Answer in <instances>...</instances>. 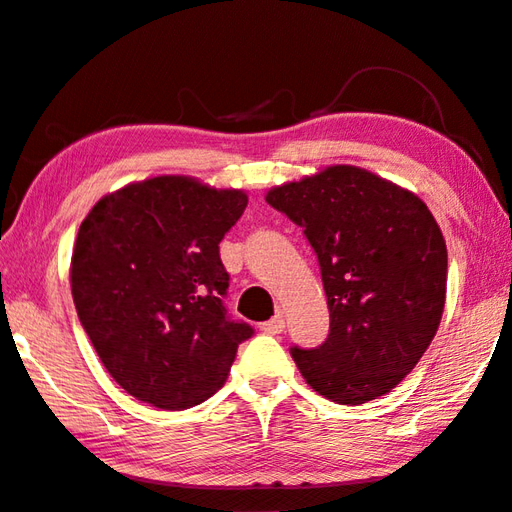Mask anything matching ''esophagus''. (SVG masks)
I'll return each mask as SVG.
<instances>
[{"mask_svg":"<svg viewBox=\"0 0 512 512\" xmlns=\"http://www.w3.org/2000/svg\"><path fill=\"white\" fill-rule=\"evenodd\" d=\"M284 327H286V322H284L282 315H275V318H271V320L262 324V331L268 333V336H277V333L284 331Z\"/></svg>","mask_w":512,"mask_h":512,"instance_id":"obj_1","label":"esophagus"}]
</instances>
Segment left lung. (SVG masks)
<instances>
[{
    "mask_svg": "<svg viewBox=\"0 0 512 512\" xmlns=\"http://www.w3.org/2000/svg\"><path fill=\"white\" fill-rule=\"evenodd\" d=\"M320 262L329 338L291 349L320 396L362 405L401 383L439 329L448 248L414 192L356 165H329L266 192Z\"/></svg>",
    "mask_w": 512,
    "mask_h": 512,
    "instance_id": "1",
    "label": "left lung"
}]
</instances>
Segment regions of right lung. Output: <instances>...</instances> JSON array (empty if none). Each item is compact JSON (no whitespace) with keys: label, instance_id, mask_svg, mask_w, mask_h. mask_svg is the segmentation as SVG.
<instances>
[{"label":"right lung","instance_id":"add662e5","mask_svg":"<svg viewBox=\"0 0 512 512\" xmlns=\"http://www.w3.org/2000/svg\"><path fill=\"white\" fill-rule=\"evenodd\" d=\"M246 203L244 190L163 174L105 194L80 224L73 304L102 365L138 401L203 403L253 336L221 302L230 277L219 241Z\"/></svg>","mask_w":512,"mask_h":512}]
</instances>
